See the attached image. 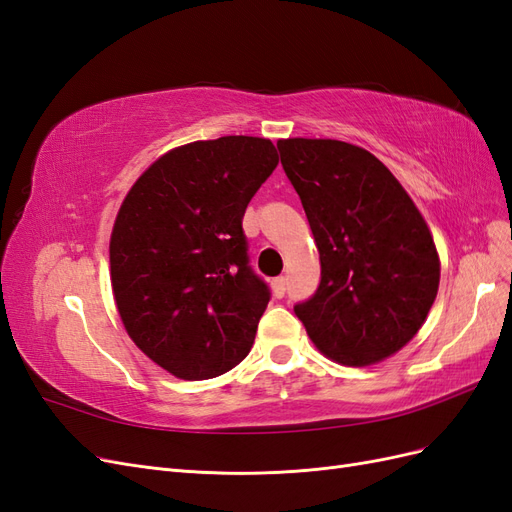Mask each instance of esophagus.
Here are the masks:
<instances>
[{"mask_svg":"<svg viewBox=\"0 0 512 512\" xmlns=\"http://www.w3.org/2000/svg\"><path fill=\"white\" fill-rule=\"evenodd\" d=\"M271 286H273V294H275V297L282 299L284 294H286V277H284V275L275 277V280L271 282Z\"/></svg>","mask_w":512,"mask_h":512,"instance_id":"obj_1","label":"esophagus"}]
</instances>
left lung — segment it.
Segmentation results:
<instances>
[{
	"mask_svg": "<svg viewBox=\"0 0 512 512\" xmlns=\"http://www.w3.org/2000/svg\"><path fill=\"white\" fill-rule=\"evenodd\" d=\"M320 252V284L294 305L329 359L363 367L404 348L436 301L431 232L393 173L331 138L277 143Z\"/></svg>",
	"mask_w": 512,
	"mask_h": 512,
	"instance_id": "obj_1",
	"label": "left lung"
}]
</instances>
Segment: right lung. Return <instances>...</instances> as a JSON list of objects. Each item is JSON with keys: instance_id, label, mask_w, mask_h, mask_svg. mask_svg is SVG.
Segmentation results:
<instances>
[{"instance_id": "1", "label": "right lung", "mask_w": 512, "mask_h": 512, "mask_svg": "<svg viewBox=\"0 0 512 512\" xmlns=\"http://www.w3.org/2000/svg\"><path fill=\"white\" fill-rule=\"evenodd\" d=\"M280 156L267 138L168 151L132 185L111 235V282L132 342L183 380L239 365L271 299L243 215Z\"/></svg>"}]
</instances>
